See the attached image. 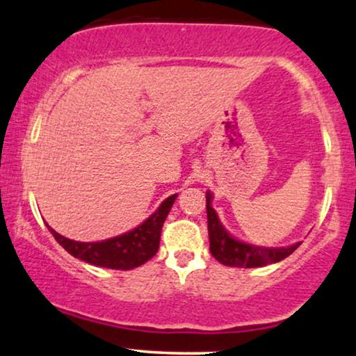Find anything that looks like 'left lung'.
<instances>
[{"label":"left lung","instance_id":"1","mask_svg":"<svg viewBox=\"0 0 356 356\" xmlns=\"http://www.w3.org/2000/svg\"><path fill=\"white\" fill-rule=\"evenodd\" d=\"M212 197L213 195L211 192L205 194V199H207L205 207H207L209 241H211V254L220 264L229 265V267L243 268L264 267V265L277 264L286 259L292 252H295V248L300 245V242H297L289 247H259L237 241L220 224L219 216L212 207Z\"/></svg>","mask_w":356,"mask_h":356}]
</instances>
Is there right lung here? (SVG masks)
I'll use <instances>...</instances> for the list:
<instances>
[{
	"mask_svg": "<svg viewBox=\"0 0 356 356\" xmlns=\"http://www.w3.org/2000/svg\"><path fill=\"white\" fill-rule=\"evenodd\" d=\"M175 197H177V194L167 197L164 202L159 205V209L139 227L122 235H118V237L108 238V241L76 242L59 235L48 224L46 225H48L49 232L54 235L59 245L76 259L96 265V267L114 268V270H131V268L145 264L157 254L162 225H164L167 213L172 209Z\"/></svg>",
	"mask_w": 356,
	"mask_h": 356,
	"instance_id": "obj_1",
	"label": "right lung"
}]
</instances>
